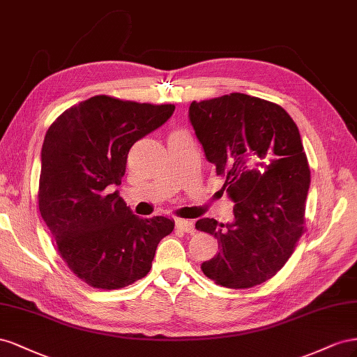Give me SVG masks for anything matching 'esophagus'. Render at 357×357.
Returning a JSON list of instances; mask_svg holds the SVG:
<instances>
[{
    "label": "esophagus",
    "mask_w": 357,
    "mask_h": 357,
    "mask_svg": "<svg viewBox=\"0 0 357 357\" xmlns=\"http://www.w3.org/2000/svg\"><path fill=\"white\" fill-rule=\"evenodd\" d=\"M176 227L185 233H195V222L190 220H176Z\"/></svg>",
    "instance_id": "obj_1"
}]
</instances>
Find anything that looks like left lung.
Returning a JSON list of instances; mask_svg holds the SVG:
<instances>
[{"instance_id":"obj_1","label":"left lung","mask_w":357,"mask_h":357,"mask_svg":"<svg viewBox=\"0 0 357 357\" xmlns=\"http://www.w3.org/2000/svg\"><path fill=\"white\" fill-rule=\"evenodd\" d=\"M190 121L235 202L231 222H196L220 248L202 271L227 289L259 286L286 264L305 231L310 167L298 126L280 105L241 93L192 101Z\"/></svg>"}]
</instances>
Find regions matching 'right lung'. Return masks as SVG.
I'll return each mask as SVG.
<instances>
[{
	"label": "right lung",
	"mask_w": 357,
	"mask_h": 357,
	"mask_svg": "<svg viewBox=\"0 0 357 357\" xmlns=\"http://www.w3.org/2000/svg\"><path fill=\"white\" fill-rule=\"evenodd\" d=\"M173 105L96 96L63 112L42 148L38 209L70 271L88 286L127 287L146 277L175 222L139 218L119 192L130 148L172 116Z\"/></svg>",
	"instance_id": "add662e5"
}]
</instances>
